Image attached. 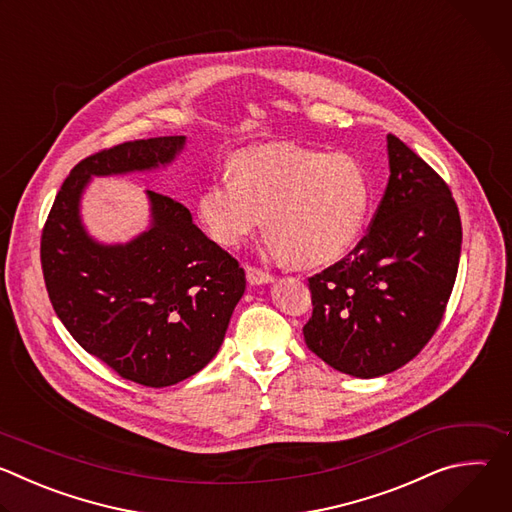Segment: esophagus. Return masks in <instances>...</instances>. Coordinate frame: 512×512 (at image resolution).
<instances>
[{
  "mask_svg": "<svg viewBox=\"0 0 512 512\" xmlns=\"http://www.w3.org/2000/svg\"><path fill=\"white\" fill-rule=\"evenodd\" d=\"M245 271H247V281H249L251 285H263V283H271V281H273V275H269L267 271H261V269H257V267L247 265Z\"/></svg>",
  "mask_w": 512,
  "mask_h": 512,
  "instance_id": "esophagus-1",
  "label": "esophagus"
}]
</instances>
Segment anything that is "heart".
I'll return each instance as SVG.
<instances>
[{
  "mask_svg": "<svg viewBox=\"0 0 512 512\" xmlns=\"http://www.w3.org/2000/svg\"><path fill=\"white\" fill-rule=\"evenodd\" d=\"M231 168L198 196V218L216 243L239 247L265 223L269 251L304 267L334 263L356 245L371 182L354 156L277 143L237 154Z\"/></svg>",
  "mask_w": 512,
  "mask_h": 512,
  "instance_id": "heart-1",
  "label": "heart"
}]
</instances>
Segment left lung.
<instances>
[{
	"label": "left lung",
	"mask_w": 512,
	"mask_h": 512,
	"mask_svg": "<svg viewBox=\"0 0 512 512\" xmlns=\"http://www.w3.org/2000/svg\"><path fill=\"white\" fill-rule=\"evenodd\" d=\"M389 184L367 237L310 277L308 348L358 379L397 371L440 326L458 275L460 212L448 184L387 135Z\"/></svg>",
	"instance_id": "left-lung-1"
}]
</instances>
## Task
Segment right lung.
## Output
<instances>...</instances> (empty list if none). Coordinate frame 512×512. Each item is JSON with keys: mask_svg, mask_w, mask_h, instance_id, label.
<instances>
[{"mask_svg": "<svg viewBox=\"0 0 512 512\" xmlns=\"http://www.w3.org/2000/svg\"><path fill=\"white\" fill-rule=\"evenodd\" d=\"M184 145V135L152 137L85 158L58 190L40 245L48 298L70 336L119 377L156 389L214 358L245 294V271L170 196L145 190L150 227L115 245L89 235L81 198L93 176L164 168Z\"/></svg>", "mask_w": 512, "mask_h": 512, "instance_id": "right-lung-1", "label": "right lung"}]
</instances>
